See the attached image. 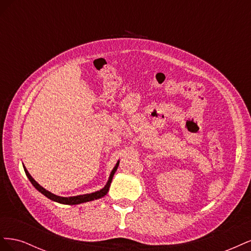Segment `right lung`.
Wrapping results in <instances>:
<instances>
[{
  "label": "right lung",
  "mask_w": 251,
  "mask_h": 251,
  "mask_svg": "<svg viewBox=\"0 0 251 251\" xmlns=\"http://www.w3.org/2000/svg\"><path fill=\"white\" fill-rule=\"evenodd\" d=\"M118 164H119V161L116 163L115 168L113 169V171L111 172V175L109 177V180L107 182V184H105V186L100 189V191L98 192H95V193H92V194H87V195H80V196H75V197H69V198H66V197H59V196H56L54 194H52L48 191H46L44 187H42L37 182L31 177V175H30L28 173V171L26 170V168L24 165V171L26 173V176L28 177V179L30 180V182H31L32 185L39 191L40 193H42L44 196H46L48 199L52 200V201H55V202H58V203H62V204H68V205H74V204H80V203H85V202H89V201H92V200H96V199H100L101 198V197L107 195V193L109 192V188H110V185H111V182H112V179H113V176L114 174H115L117 168H118Z\"/></svg>",
  "instance_id": "1"
}]
</instances>
